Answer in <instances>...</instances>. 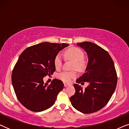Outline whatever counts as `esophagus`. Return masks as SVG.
<instances>
[{"label":"esophagus","mask_w":129,"mask_h":129,"mask_svg":"<svg viewBox=\"0 0 129 129\" xmlns=\"http://www.w3.org/2000/svg\"><path fill=\"white\" fill-rule=\"evenodd\" d=\"M69 86V84L65 83H64V87H68V86Z\"/></svg>","instance_id":"34e87169"}]
</instances>
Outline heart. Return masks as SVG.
Returning <instances> with one entry per match:
<instances>
[{"label":"heart","instance_id":"b5f03b06","mask_svg":"<svg viewBox=\"0 0 129 129\" xmlns=\"http://www.w3.org/2000/svg\"><path fill=\"white\" fill-rule=\"evenodd\" d=\"M64 56L66 59L73 61V69H76L79 71L84 70L86 64L83 60L84 53L83 51L79 48L76 47H72L65 50ZM62 64V59L60 54H57L54 59V65L56 69H59ZM77 74L75 72H62L58 74V78L64 82H70L73 78L76 77Z\"/></svg>","mask_w":129,"mask_h":129}]
</instances>
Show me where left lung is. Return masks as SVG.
<instances>
[{
    "instance_id": "8db88e82",
    "label": "left lung",
    "mask_w": 129,
    "mask_h": 129,
    "mask_svg": "<svg viewBox=\"0 0 129 129\" xmlns=\"http://www.w3.org/2000/svg\"><path fill=\"white\" fill-rule=\"evenodd\" d=\"M77 46L86 52L88 62L84 74L76 82H86L89 85L83 90L78 84H74L76 92L70 100L79 112L91 113L108 103L117 85V74L112 57L101 47L90 42L78 43Z\"/></svg>"
}]
</instances>
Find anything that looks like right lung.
I'll list each match as a JSON object with an SVG mask.
<instances>
[{
    "mask_svg": "<svg viewBox=\"0 0 129 129\" xmlns=\"http://www.w3.org/2000/svg\"><path fill=\"white\" fill-rule=\"evenodd\" d=\"M69 45L43 42L26 49L19 56L12 75L15 94L22 105L33 112H42L55 103L63 89L61 80L54 79L48 85L43 77L53 73L55 56Z\"/></svg>",
    "mask_w": 129,
    "mask_h": 129,
    "instance_id": "right-lung-1",
    "label": "right lung"
}]
</instances>
